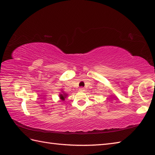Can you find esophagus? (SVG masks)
Masks as SVG:
<instances>
[{
    "label": "esophagus",
    "instance_id": "1",
    "mask_svg": "<svg viewBox=\"0 0 155 155\" xmlns=\"http://www.w3.org/2000/svg\"><path fill=\"white\" fill-rule=\"evenodd\" d=\"M79 89H80V91H85V89L84 87H80Z\"/></svg>",
    "mask_w": 155,
    "mask_h": 155
}]
</instances>
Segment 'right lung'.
<instances>
[{
    "instance_id": "right-lung-1",
    "label": "right lung",
    "mask_w": 155,
    "mask_h": 155,
    "mask_svg": "<svg viewBox=\"0 0 155 155\" xmlns=\"http://www.w3.org/2000/svg\"><path fill=\"white\" fill-rule=\"evenodd\" d=\"M59 96H60V98L61 99V100L64 101L65 100V98L67 97V94H65L64 91H62V94H60Z\"/></svg>"
}]
</instances>
